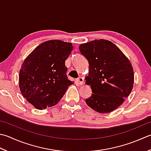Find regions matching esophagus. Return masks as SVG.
<instances>
[{
	"label": "esophagus",
	"instance_id": "34e87169",
	"mask_svg": "<svg viewBox=\"0 0 151 151\" xmlns=\"http://www.w3.org/2000/svg\"><path fill=\"white\" fill-rule=\"evenodd\" d=\"M84 78L81 77V76H80V77H78L77 79H76V82H77V83L81 85H82L84 83Z\"/></svg>",
	"mask_w": 151,
	"mask_h": 151
}]
</instances>
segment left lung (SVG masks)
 <instances>
[{
    "instance_id": "1",
    "label": "left lung",
    "mask_w": 151,
    "mask_h": 151,
    "mask_svg": "<svg viewBox=\"0 0 151 151\" xmlns=\"http://www.w3.org/2000/svg\"><path fill=\"white\" fill-rule=\"evenodd\" d=\"M89 63L86 83L92 93L86 104L100 113L115 110L124 101L134 86V70L130 62L114 44L104 39L95 40L79 46Z\"/></svg>"
}]
</instances>
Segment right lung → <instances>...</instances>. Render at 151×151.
Returning a JSON list of instances; mask_svg holds the SVG:
<instances>
[{"mask_svg": "<svg viewBox=\"0 0 151 151\" xmlns=\"http://www.w3.org/2000/svg\"><path fill=\"white\" fill-rule=\"evenodd\" d=\"M70 42L46 41L38 46L25 61L19 75V86L27 101L40 110L60 101L69 86L65 62L73 50Z\"/></svg>", "mask_w": 151, "mask_h": 151, "instance_id": "right-lung-1", "label": "right lung"}]
</instances>
